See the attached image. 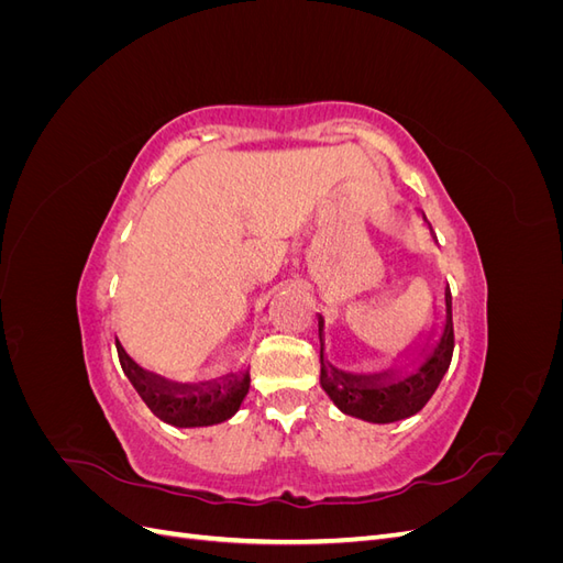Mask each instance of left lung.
Instances as JSON below:
<instances>
[{"instance_id":"left-lung-1","label":"left lung","mask_w":563,"mask_h":563,"mask_svg":"<svg viewBox=\"0 0 563 563\" xmlns=\"http://www.w3.org/2000/svg\"><path fill=\"white\" fill-rule=\"evenodd\" d=\"M424 225L428 218L420 211ZM432 234V228H430ZM437 244V236L432 234ZM441 302H432V319L422 331L391 360L389 368L371 373H352L335 366L327 354V319H319V383L329 399L345 416L366 422L387 424L411 418L430 401L441 378L446 376L453 356V319L451 288L441 286Z\"/></svg>"}]
</instances>
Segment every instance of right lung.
Masks as SVG:
<instances>
[{
	"label": "right lung",
	"instance_id": "obj_1",
	"mask_svg": "<svg viewBox=\"0 0 563 563\" xmlns=\"http://www.w3.org/2000/svg\"><path fill=\"white\" fill-rule=\"evenodd\" d=\"M117 352L124 376L131 380L150 411L174 428H211V424L225 422L240 411L249 395L251 376L246 364L244 368L230 371L220 378L180 383L143 368L119 343V338Z\"/></svg>",
	"mask_w": 563,
	"mask_h": 563
}]
</instances>
